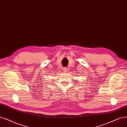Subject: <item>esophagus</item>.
<instances>
[{"label":"esophagus","instance_id":"1","mask_svg":"<svg viewBox=\"0 0 127 127\" xmlns=\"http://www.w3.org/2000/svg\"><path fill=\"white\" fill-rule=\"evenodd\" d=\"M67 70H68V69H67V67H65V68H63V71H64V72H67Z\"/></svg>","mask_w":127,"mask_h":127}]
</instances>
